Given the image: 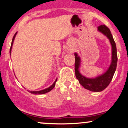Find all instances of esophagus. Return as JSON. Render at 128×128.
Returning a JSON list of instances; mask_svg holds the SVG:
<instances>
[{"label":"esophagus","mask_w":128,"mask_h":128,"mask_svg":"<svg viewBox=\"0 0 128 128\" xmlns=\"http://www.w3.org/2000/svg\"><path fill=\"white\" fill-rule=\"evenodd\" d=\"M70 52H72V51H70Z\"/></svg>","instance_id":"34e87169"}]
</instances>
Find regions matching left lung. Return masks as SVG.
Here are the masks:
<instances>
[{
    "instance_id": "obj_1",
    "label": "left lung",
    "mask_w": 128,
    "mask_h": 128,
    "mask_svg": "<svg viewBox=\"0 0 128 128\" xmlns=\"http://www.w3.org/2000/svg\"><path fill=\"white\" fill-rule=\"evenodd\" d=\"M98 30L102 33L109 39L112 48V63L106 72L102 75L97 77L94 79H90L83 76L79 71V67L80 66V59L76 53L75 55V74L77 79L79 80L81 86L85 88L92 92H101L104 90L110 83L115 72L117 64V53H116V44L114 41L113 36L110 33V30L105 25H101L98 27Z\"/></svg>"
}]
</instances>
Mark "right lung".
<instances>
[{
	"label": "right lung",
	"instance_id": "1",
	"mask_svg": "<svg viewBox=\"0 0 128 128\" xmlns=\"http://www.w3.org/2000/svg\"><path fill=\"white\" fill-rule=\"evenodd\" d=\"M16 34H17V32L16 33V34H14V36H13V40H12V44H11V47H10V53L11 54V50H12V46H13V41H14V38H15V36H16ZM57 80V79H56V81L54 82V83L51 86H50V87L46 89H44V90H40V91H38V92H32V91H28L30 92V93H33V94H44V93H48V92H50V90H52V89L54 88L55 86H56V81Z\"/></svg>",
	"mask_w": 128,
	"mask_h": 128
}]
</instances>
